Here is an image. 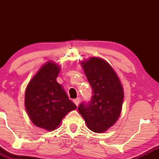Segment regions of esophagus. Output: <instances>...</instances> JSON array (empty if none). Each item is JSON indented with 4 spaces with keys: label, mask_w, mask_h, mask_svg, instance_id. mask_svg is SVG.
<instances>
[{
    "label": "esophagus",
    "mask_w": 159,
    "mask_h": 159,
    "mask_svg": "<svg viewBox=\"0 0 159 159\" xmlns=\"http://www.w3.org/2000/svg\"><path fill=\"white\" fill-rule=\"evenodd\" d=\"M79 102H80V98H75V99H73V102L75 104L76 106H78V104H79Z\"/></svg>",
    "instance_id": "obj_1"
}]
</instances>
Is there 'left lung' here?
I'll list each match as a JSON object with an SVG mask.
<instances>
[{
    "instance_id": "left-lung-1",
    "label": "left lung",
    "mask_w": 159,
    "mask_h": 159,
    "mask_svg": "<svg viewBox=\"0 0 159 159\" xmlns=\"http://www.w3.org/2000/svg\"><path fill=\"white\" fill-rule=\"evenodd\" d=\"M84 73L92 87L88 102L81 103L78 109L87 127L96 133L104 132L119 118L123 101V90L114 69L106 61L91 57L82 63Z\"/></svg>"
}]
</instances>
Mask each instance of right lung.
<instances>
[{
  "mask_svg": "<svg viewBox=\"0 0 159 159\" xmlns=\"http://www.w3.org/2000/svg\"><path fill=\"white\" fill-rule=\"evenodd\" d=\"M60 72L57 65L48 62L29 82L25 91V107L33 123L53 131L76 105L57 83Z\"/></svg>",
  "mask_w": 159,
  "mask_h": 159,
  "instance_id": "add662e5",
  "label": "right lung"
}]
</instances>
